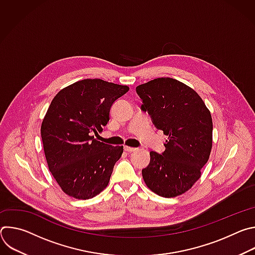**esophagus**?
<instances>
[{"label":"esophagus","instance_id":"obj_1","mask_svg":"<svg viewBox=\"0 0 255 255\" xmlns=\"http://www.w3.org/2000/svg\"><path fill=\"white\" fill-rule=\"evenodd\" d=\"M124 149H125V151H127V152H134V151H136V149H137V148L130 147V146H125V147H124Z\"/></svg>","mask_w":255,"mask_h":255}]
</instances>
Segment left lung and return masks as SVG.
Returning <instances> with one entry per match:
<instances>
[{"label": "left lung", "instance_id": "obj_1", "mask_svg": "<svg viewBox=\"0 0 255 255\" xmlns=\"http://www.w3.org/2000/svg\"><path fill=\"white\" fill-rule=\"evenodd\" d=\"M136 93L142 100L141 110L168 136L164 151H150L149 164L142 169L145 184L164 198L184 194L200 178L211 153L210 111L193 89L170 78L140 85Z\"/></svg>", "mask_w": 255, "mask_h": 255}]
</instances>
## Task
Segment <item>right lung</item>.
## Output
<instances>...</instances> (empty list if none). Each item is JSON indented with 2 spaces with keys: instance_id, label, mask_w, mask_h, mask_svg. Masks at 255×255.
I'll use <instances>...</instances> for the list:
<instances>
[{
  "instance_id": "right-lung-1",
  "label": "right lung",
  "mask_w": 255,
  "mask_h": 255,
  "mask_svg": "<svg viewBox=\"0 0 255 255\" xmlns=\"http://www.w3.org/2000/svg\"><path fill=\"white\" fill-rule=\"evenodd\" d=\"M128 91L127 86L88 79L66 87L52 100L41 137L49 170L66 195L87 200L108 186L123 146L92 135L103 130L111 107Z\"/></svg>"
}]
</instances>
